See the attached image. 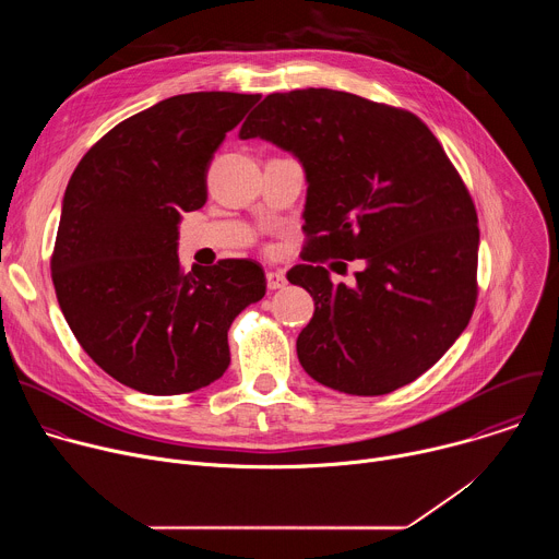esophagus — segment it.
Returning <instances> with one entry per match:
<instances>
[{
  "label": "esophagus",
  "instance_id": "esophagus-1",
  "mask_svg": "<svg viewBox=\"0 0 559 559\" xmlns=\"http://www.w3.org/2000/svg\"><path fill=\"white\" fill-rule=\"evenodd\" d=\"M287 285V276L283 270H270L267 272V287L270 289H283Z\"/></svg>",
  "mask_w": 559,
  "mask_h": 559
}]
</instances>
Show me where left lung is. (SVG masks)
<instances>
[{
  "label": "left lung",
  "instance_id": "obj_1",
  "mask_svg": "<svg viewBox=\"0 0 559 559\" xmlns=\"http://www.w3.org/2000/svg\"><path fill=\"white\" fill-rule=\"evenodd\" d=\"M238 136L292 152L305 170L307 263L287 272L316 305L296 341L302 369L382 395L433 367L471 321L480 246L475 205L433 132L407 110L307 88L267 95ZM328 258L364 259L354 288L331 283Z\"/></svg>",
  "mask_w": 559,
  "mask_h": 559
}]
</instances>
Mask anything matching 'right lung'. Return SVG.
I'll list each match as a JSON object with an SVG mask.
<instances>
[{
	"label": "right lung",
	"instance_id": "add662e5",
	"mask_svg": "<svg viewBox=\"0 0 559 559\" xmlns=\"http://www.w3.org/2000/svg\"><path fill=\"white\" fill-rule=\"evenodd\" d=\"M261 95L190 93L102 136L74 168L50 259L59 307L84 352L150 395L190 393L229 365L227 330L265 296L257 261L179 263L181 212L207 201V168Z\"/></svg>",
	"mask_w": 559,
	"mask_h": 559
}]
</instances>
